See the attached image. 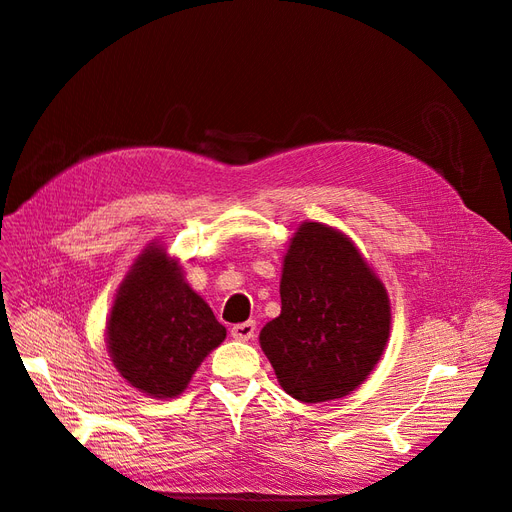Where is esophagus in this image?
Returning <instances> with one entry per match:
<instances>
[{
	"mask_svg": "<svg viewBox=\"0 0 512 512\" xmlns=\"http://www.w3.org/2000/svg\"><path fill=\"white\" fill-rule=\"evenodd\" d=\"M255 321H242V324H236L231 328V337L238 341H251L255 337Z\"/></svg>",
	"mask_w": 512,
	"mask_h": 512,
	"instance_id": "34e87169",
	"label": "esophagus"
}]
</instances>
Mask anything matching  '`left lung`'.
Here are the masks:
<instances>
[{"mask_svg":"<svg viewBox=\"0 0 512 512\" xmlns=\"http://www.w3.org/2000/svg\"><path fill=\"white\" fill-rule=\"evenodd\" d=\"M388 334V294L352 240L304 223L285 255L281 315L259 334L283 390L302 403L345 397L373 371Z\"/></svg>","mask_w":512,"mask_h":512,"instance_id":"left-lung-1","label":"left lung"}]
</instances>
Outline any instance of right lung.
Returning <instances> with one entry per match:
<instances>
[{"label": "right lung", "mask_w": 512, "mask_h": 512, "mask_svg": "<svg viewBox=\"0 0 512 512\" xmlns=\"http://www.w3.org/2000/svg\"><path fill=\"white\" fill-rule=\"evenodd\" d=\"M225 337L206 300L184 283L182 268L158 246L128 272L107 324L115 369L156 399L180 394Z\"/></svg>", "instance_id": "obj_1"}]
</instances>
